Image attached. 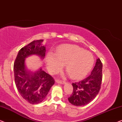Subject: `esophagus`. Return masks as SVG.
Wrapping results in <instances>:
<instances>
[{
  "label": "esophagus",
  "mask_w": 122,
  "mask_h": 122,
  "mask_svg": "<svg viewBox=\"0 0 122 122\" xmlns=\"http://www.w3.org/2000/svg\"><path fill=\"white\" fill-rule=\"evenodd\" d=\"M55 81L56 83H60V84H64L65 83V81H61V80H57V79H56L55 80Z\"/></svg>",
  "instance_id": "34e87169"
}]
</instances>
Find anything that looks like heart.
Listing matches in <instances>:
<instances>
[{
    "mask_svg": "<svg viewBox=\"0 0 122 122\" xmlns=\"http://www.w3.org/2000/svg\"><path fill=\"white\" fill-rule=\"evenodd\" d=\"M46 66L51 73H55L65 64L68 76L73 80L85 77L94 63L91 53L75 45L65 44L59 46L56 54L50 53L46 59Z\"/></svg>",
    "mask_w": 122,
    "mask_h": 122,
    "instance_id": "obj_1",
    "label": "heart"
}]
</instances>
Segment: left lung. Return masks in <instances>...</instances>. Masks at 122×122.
I'll return each instance as SVG.
<instances>
[{
	"mask_svg": "<svg viewBox=\"0 0 122 122\" xmlns=\"http://www.w3.org/2000/svg\"><path fill=\"white\" fill-rule=\"evenodd\" d=\"M102 63L98 59L92 72L86 78L72 83L73 92L68 101L72 105L82 106L95 98L101 89L102 81Z\"/></svg>",
	"mask_w": 122,
	"mask_h": 122,
	"instance_id": "obj_1",
	"label": "left lung"
}]
</instances>
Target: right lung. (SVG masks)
<instances>
[{"label":"right lung","instance_id":"1","mask_svg":"<svg viewBox=\"0 0 122 122\" xmlns=\"http://www.w3.org/2000/svg\"><path fill=\"white\" fill-rule=\"evenodd\" d=\"M44 40H34L19 51L14 64L15 83L20 95L30 104H38L44 100L55 83L54 78L40 68L35 72L26 70L25 59L36 55L44 59L46 48Z\"/></svg>","mask_w":122,"mask_h":122}]
</instances>
